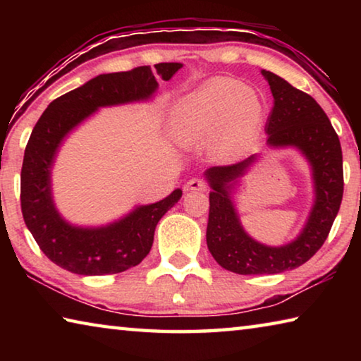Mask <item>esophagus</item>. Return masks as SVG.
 I'll return each instance as SVG.
<instances>
[{"mask_svg":"<svg viewBox=\"0 0 361 361\" xmlns=\"http://www.w3.org/2000/svg\"><path fill=\"white\" fill-rule=\"evenodd\" d=\"M186 191H207V183L202 180H197V178H192L186 183L185 186Z\"/></svg>","mask_w":361,"mask_h":361,"instance_id":"esophagus-1","label":"esophagus"}]
</instances>
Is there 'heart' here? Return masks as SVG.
<instances>
[{
	"instance_id": "heart-1",
	"label": "heart",
	"mask_w": 361,
	"mask_h": 361,
	"mask_svg": "<svg viewBox=\"0 0 361 361\" xmlns=\"http://www.w3.org/2000/svg\"><path fill=\"white\" fill-rule=\"evenodd\" d=\"M261 97L232 78H215L186 95L173 109L172 130L180 143L194 145L212 135L218 149H234L258 129Z\"/></svg>"
}]
</instances>
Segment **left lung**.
Instances as JSON below:
<instances>
[{"instance_id":"1","label":"left lung","mask_w":361,"mask_h":361,"mask_svg":"<svg viewBox=\"0 0 361 361\" xmlns=\"http://www.w3.org/2000/svg\"><path fill=\"white\" fill-rule=\"evenodd\" d=\"M261 73L274 97L266 124L267 145L272 148L293 146L302 152L312 167L315 200L307 223L295 240L282 247H267L242 228L231 197L232 189L256 162V154L207 170L205 176L213 189L207 245L219 266L240 276L280 274L312 258L326 240L344 192L341 143L325 111L312 97L293 87L283 78L266 70Z\"/></svg>"}]
</instances>
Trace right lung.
Listing matches in <instances>:
<instances>
[{"label": "right lung", "mask_w": 361, "mask_h": 361, "mask_svg": "<svg viewBox=\"0 0 361 361\" xmlns=\"http://www.w3.org/2000/svg\"><path fill=\"white\" fill-rule=\"evenodd\" d=\"M181 63L137 66L108 73L54 100L41 114L23 156L20 205L28 231L41 252L57 266L79 276L119 274L140 264L149 253L156 226L178 202L181 189L156 204L140 205L119 221L100 228L66 223L52 200L51 169L63 138L102 106L148 100L156 92V75L169 81Z\"/></svg>", "instance_id": "right-lung-1"}]
</instances>
